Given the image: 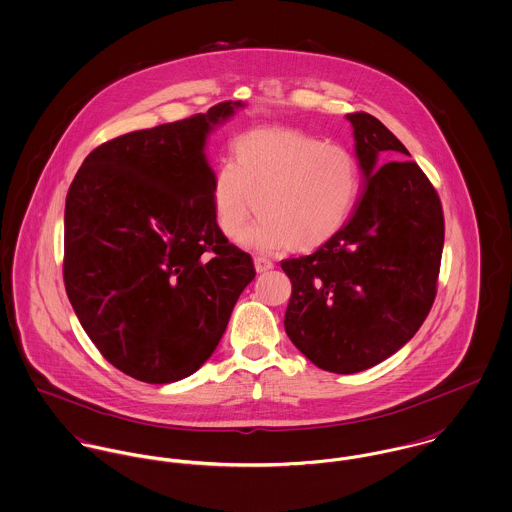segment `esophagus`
Returning <instances> with one entry per match:
<instances>
[{
	"mask_svg": "<svg viewBox=\"0 0 512 512\" xmlns=\"http://www.w3.org/2000/svg\"><path fill=\"white\" fill-rule=\"evenodd\" d=\"M253 263H255V271L257 273H267V271H271L275 267V263L271 259H267V257H255Z\"/></svg>",
	"mask_w": 512,
	"mask_h": 512,
	"instance_id": "esophagus-1",
	"label": "esophagus"
}]
</instances>
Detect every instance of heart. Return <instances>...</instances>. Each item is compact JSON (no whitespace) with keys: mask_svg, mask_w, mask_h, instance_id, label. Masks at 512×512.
I'll return each mask as SVG.
<instances>
[{"mask_svg":"<svg viewBox=\"0 0 512 512\" xmlns=\"http://www.w3.org/2000/svg\"><path fill=\"white\" fill-rule=\"evenodd\" d=\"M362 173L353 152L294 128H257L234 144L212 181V216L237 239L251 214L261 218L245 245L259 251H308L335 236L360 195Z\"/></svg>","mask_w":512,"mask_h":512,"instance_id":"heart-1","label":"heart"}]
</instances>
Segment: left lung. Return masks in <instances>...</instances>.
I'll list each match as a JSON object with an SVG mask.
<instances>
[{
  "label": "left lung",
  "mask_w": 512,
  "mask_h": 512,
  "mask_svg": "<svg viewBox=\"0 0 512 512\" xmlns=\"http://www.w3.org/2000/svg\"><path fill=\"white\" fill-rule=\"evenodd\" d=\"M362 171L349 222L312 255L284 259L292 282L284 329L317 368L354 374L397 353L436 296L444 245L440 198L415 161L372 115H347Z\"/></svg>",
  "instance_id": "obj_1"
}]
</instances>
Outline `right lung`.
<instances>
[{
  "label": "right lung",
  "mask_w": 512,
  "mask_h": 512,
  "mask_svg": "<svg viewBox=\"0 0 512 512\" xmlns=\"http://www.w3.org/2000/svg\"><path fill=\"white\" fill-rule=\"evenodd\" d=\"M243 105L136 130L95 148L70 185L64 284L81 327L115 368L171 384L218 347L251 255L212 216L208 134Z\"/></svg>",
  "instance_id": "add662e5"
}]
</instances>
